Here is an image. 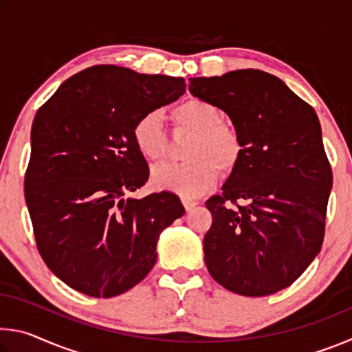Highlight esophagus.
I'll use <instances>...</instances> for the list:
<instances>
[{"label":"esophagus","mask_w":352,"mask_h":352,"mask_svg":"<svg viewBox=\"0 0 352 352\" xmlns=\"http://www.w3.org/2000/svg\"><path fill=\"white\" fill-rule=\"evenodd\" d=\"M182 201H183V206H184V210H186V211H190L194 206L199 205V201H195V200L189 199V197H182Z\"/></svg>","instance_id":"obj_1"}]
</instances>
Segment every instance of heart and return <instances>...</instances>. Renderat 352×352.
I'll return each instance as SVG.
<instances>
[{
  "instance_id": "b5f03b06",
  "label": "heart",
  "mask_w": 352,
  "mask_h": 352,
  "mask_svg": "<svg viewBox=\"0 0 352 352\" xmlns=\"http://www.w3.org/2000/svg\"><path fill=\"white\" fill-rule=\"evenodd\" d=\"M178 126L194 132L189 141L186 163L163 164L152 170V186L195 197L211 189L219 174L231 172L239 164L243 146L239 133L222 122V111L201 99H189L177 105L174 111ZM138 152L148 162H160L166 153L162 113L153 110L142 115L132 130Z\"/></svg>"
}]
</instances>
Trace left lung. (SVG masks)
Returning <instances> with one entry per match:
<instances>
[{
	"mask_svg": "<svg viewBox=\"0 0 352 352\" xmlns=\"http://www.w3.org/2000/svg\"><path fill=\"white\" fill-rule=\"evenodd\" d=\"M188 88L230 116L243 146L223 192L206 201V269L237 295L276 294L302 275L323 243L332 172L317 113L259 69L190 77Z\"/></svg>",
	"mask_w": 352,
	"mask_h": 352,
	"instance_id": "obj_1",
	"label": "left lung"
}]
</instances>
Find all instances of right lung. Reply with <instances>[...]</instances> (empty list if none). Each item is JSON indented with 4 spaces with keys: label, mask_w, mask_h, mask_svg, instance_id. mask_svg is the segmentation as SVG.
I'll return each instance as SVG.
<instances>
[{
    "label": "right lung",
    "mask_w": 352,
    "mask_h": 352,
    "mask_svg": "<svg viewBox=\"0 0 352 352\" xmlns=\"http://www.w3.org/2000/svg\"><path fill=\"white\" fill-rule=\"evenodd\" d=\"M183 77L99 65L65 80L34 118L25 199L50 270L80 294L121 295L157 262V242L184 208L170 192L129 197L148 178L132 130L174 102Z\"/></svg>",
    "instance_id": "add662e5"
}]
</instances>
